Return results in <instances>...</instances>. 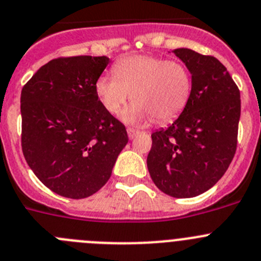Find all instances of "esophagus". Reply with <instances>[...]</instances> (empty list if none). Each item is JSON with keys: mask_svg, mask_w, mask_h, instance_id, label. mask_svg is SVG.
Wrapping results in <instances>:
<instances>
[{"mask_svg": "<svg viewBox=\"0 0 261 261\" xmlns=\"http://www.w3.org/2000/svg\"><path fill=\"white\" fill-rule=\"evenodd\" d=\"M138 134H139V131L135 130V128H127V135L130 139H134L136 135H138Z\"/></svg>", "mask_w": 261, "mask_h": 261, "instance_id": "esophagus-1", "label": "esophagus"}]
</instances>
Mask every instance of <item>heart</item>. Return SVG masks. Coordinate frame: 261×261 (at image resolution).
<instances>
[{
	"instance_id": "obj_1",
	"label": "heart",
	"mask_w": 261,
	"mask_h": 261,
	"mask_svg": "<svg viewBox=\"0 0 261 261\" xmlns=\"http://www.w3.org/2000/svg\"><path fill=\"white\" fill-rule=\"evenodd\" d=\"M114 75H100L95 84L99 100L118 114L133 95L134 104L123 113L128 123H147L155 118L167 122L188 106L193 81L188 68L176 60L152 55H131L113 65Z\"/></svg>"
}]
</instances>
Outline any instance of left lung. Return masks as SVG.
Segmentation results:
<instances>
[{
  "label": "left lung",
  "mask_w": 261,
  "mask_h": 261,
  "mask_svg": "<svg viewBox=\"0 0 261 261\" xmlns=\"http://www.w3.org/2000/svg\"><path fill=\"white\" fill-rule=\"evenodd\" d=\"M172 53L191 72L193 91L172 125L152 134L147 165L160 191L189 198L215 186L234 157L241 95L216 58L191 48Z\"/></svg>",
  "instance_id": "obj_1"
}]
</instances>
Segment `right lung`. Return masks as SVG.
<instances>
[{"label":"right lung","instance_id":"add662e5","mask_svg":"<svg viewBox=\"0 0 261 261\" xmlns=\"http://www.w3.org/2000/svg\"><path fill=\"white\" fill-rule=\"evenodd\" d=\"M108 64L107 57L58 58L21 90L23 154L36 176L59 196L81 199L96 193L128 142L125 126L95 91Z\"/></svg>","mask_w":261,"mask_h":261}]
</instances>
